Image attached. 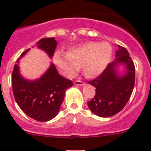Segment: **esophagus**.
Segmentation results:
<instances>
[{"label": "esophagus", "instance_id": "obj_1", "mask_svg": "<svg viewBox=\"0 0 151 151\" xmlns=\"http://www.w3.org/2000/svg\"><path fill=\"white\" fill-rule=\"evenodd\" d=\"M74 84L78 86H83L84 85V83L83 81H74Z\"/></svg>", "mask_w": 151, "mask_h": 151}]
</instances>
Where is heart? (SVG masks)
<instances>
[{"instance_id": "obj_1", "label": "heart", "mask_w": 151, "mask_h": 151, "mask_svg": "<svg viewBox=\"0 0 151 151\" xmlns=\"http://www.w3.org/2000/svg\"><path fill=\"white\" fill-rule=\"evenodd\" d=\"M113 49L107 42H87L74 47L68 53L58 50L54 61L66 77L73 78L81 67L84 74H101L111 60Z\"/></svg>"}]
</instances>
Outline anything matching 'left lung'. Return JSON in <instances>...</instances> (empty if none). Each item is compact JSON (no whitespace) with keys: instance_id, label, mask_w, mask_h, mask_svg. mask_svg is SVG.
Listing matches in <instances>:
<instances>
[{"instance_id":"8db88e82","label":"left lung","mask_w":151,"mask_h":151,"mask_svg":"<svg viewBox=\"0 0 151 151\" xmlns=\"http://www.w3.org/2000/svg\"><path fill=\"white\" fill-rule=\"evenodd\" d=\"M120 65L125 67L123 75L118 73ZM96 88V94L87 102L90 110L97 116L108 117L122 110L128 102L135 83V67L126 48L118 45L116 59L99 77L87 82Z\"/></svg>"}]
</instances>
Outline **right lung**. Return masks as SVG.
Listing matches in <instances>:
<instances>
[{"instance_id":"add662e5","label":"right lung","mask_w":151,"mask_h":151,"mask_svg":"<svg viewBox=\"0 0 151 151\" xmlns=\"http://www.w3.org/2000/svg\"><path fill=\"white\" fill-rule=\"evenodd\" d=\"M57 44L54 37H50L40 40L37 46L51 58ZM29 50L30 48L23 52L20 58L24 56ZM19 60L18 58L11 77L15 101L20 108L31 118L42 122L50 121L58 115L66 90L72 87L73 83L60 76L52 63L40 78L34 81L25 79L20 73Z\"/></svg>"}]
</instances>
